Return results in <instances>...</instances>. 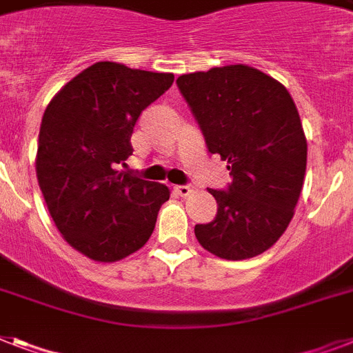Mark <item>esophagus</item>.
<instances>
[{"mask_svg": "<svg viewBox=\"0 0 353 353\" xmlns=\"http://www.w3.org/2000/svg\"><path fill=\"white\" fill-rule=\"evenodd\" d=\"M174 191H176L180 196H188V194L193 191V188H191V185H176V188H174Z\"/></svg>", "mask_w": 353, "mask_h": 353, "instance_id": "esophagus-1", "label": "esophagus"}]
</instances>
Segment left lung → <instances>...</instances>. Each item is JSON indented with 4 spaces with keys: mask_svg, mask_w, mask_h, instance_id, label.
Instances as JSON below:
<instances>
[{
    "mask_svg": "<svg viewBox=\"0 0 353 353\" xmlns=\"http://www.w3.org/2000/svg\"><path fill=\"white\" fill-rule=\"evenodd\" d=\"M211 153L227 160V191L209 189L214 220L194 225L200 245L223 260H247L274 245L294 216L307 170V139L283 84L247 65L180 75Z\"/></svg>",
    "mask_w": 353,
    "mask_h": 353,
    "instance_id": "8db88e82",
    "label": "left lung"
}]
</instances>
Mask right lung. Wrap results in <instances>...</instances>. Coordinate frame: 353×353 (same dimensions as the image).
Returning a JSON list of instances; mask_svg holds the SVG:
<instances>
[{"instance_id": "right-lung-1", "label": "right lung", "mask_w": 353, "mask_h": 353, "mask_svg": "<svg viewBox=\"0 0 353 353\" xmlns=\"http://www.w3.org/2000/svg\"><path fill=\"white\" fill-rule=\"evenodd\" d=\"M173 74L101 61L55 93L39 130L36 173L55 227L90 260L112 263L144 247L164 183L117 171L133 153L141 113L170 90Z\"/></svg>"}]
</instances>
